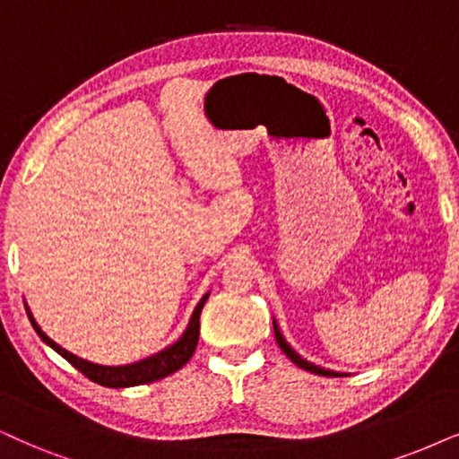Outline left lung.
Wrapping results in <instances>:
<instances>
[{
    "mask_svg": "<svg viewBox=\"0 0 459 459\" xmlns=\"http://www.w3.org/2000/svg\"><path fill=\"white\" fill-rule=\"evenodd\" d=\"M273 330H275V339H277V345L281 347V351L286 353V356L292 359L294 364H297L299 368H305V370H309V373H316V375H324V377H339L336 373H330V370H324V368H320V367H313V364H309L307 362V359H303L299 356L297 351H292V347H290L288 343H286V339H283L281 336V333H280V328H277V324L273 322Z\"/></svg>",
    "mask_w": 459,
    "mask_h": 459,
    "instance_id": "8db88e82",
    "label": "left lung"
}]
</instances>
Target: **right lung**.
Listing matches in <instances>:
<instances>
[{"label": "right lung", "instance_id": "right-lung-1", "mask_svg": "<svg viewBox=\"0 0 459 459\" xmlns=\"http://www.w3.org/2000/svg\"><path fill=\"white\" fill-rule=\"evenodd\" d=\"M207 297H210V294H205V297L201 299V303L196 305L193 320H190L186 333H184V336L176 345H171L169 350L160 351L159 356H152L137 364H129V367H100V364L86 362V359L74 356V353L65 351L63 347L56 345L55 341L48 339V336L42 333V328L38 326L36 320H33V316L29 313V309H27V316L29 320H31L33 328H36V333L39 334V339H42L46 345H50L56 353H61L72 367L78 368L84 377H89L91 381H95V384L106 385V387H131V385H143V384H152V381L165 379V377L176 373V370L182 368L184 364L193 358L196 343H199L201 309L203 305H205Z\"/></svg>", "mask_w": 459, "mask_h": 459}]
</instances>
